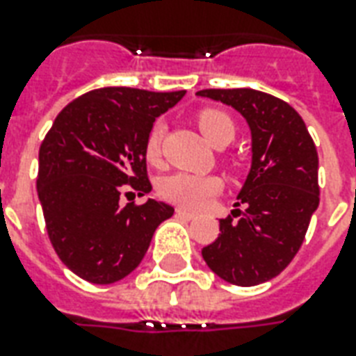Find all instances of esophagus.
Returning <instances> with one entry per match:
<instances>
[{
    "label": "esophagus",
    "mask_w": 356,
    "mask_h": 356,
    "mask_svg": "<svg viewBox=\"0 0 356 356\" xmlns=\"http://www.w3.org/2000/svg\"><path fill=\"white\" fill-rule=\"evenodd\" d=\"M179 218H183V220H194L195 218V212H190V211H184V209H177L175 211Z\"/></svg>",
    "instance_id": "34e87169"
}]
</instances>
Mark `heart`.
Listing matches in <instances>:
<instances>
[{
    "instance_id": "heart-1",
    "label": "heart",
    "mask_w": 356,
    "mask_h": 356,
    "mask_svg": "<svg viewBox=\"0 0 356 356\" xmlns=\"http://www.w3.org/2000/svg\"><path fill=\"white\" fill-rule=\"evenodd\" d=\"M197 127L207 138V142L216 145L222 140H233L234 123L227 114L216 108H205L197 114ZM164 134V125L155 123L145 138L144 153L149 162L161 159V142ZM222 190V181L218 177L192 175V173H172L159 183V194L166 201L186 209H203L211 203L214 195Z\"/></svg>"
}]
</instances>
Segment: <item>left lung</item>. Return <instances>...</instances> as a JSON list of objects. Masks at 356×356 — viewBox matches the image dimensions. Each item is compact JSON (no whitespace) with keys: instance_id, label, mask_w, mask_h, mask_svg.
<instances>
[{"instance_id":"1","label":"left lung","mask_w":356,"mask_h":356,"mask_svg":"<svg viewBox=\"0 0 356 356\" xmlns=\"http://www.w3.org/2000/svg\"><path fill=\"white\" fill-rule=\"evenodd\" d=\"M195 96L233 107L251 133V168L236 195L245 209L220 220L222 233L201 254L223 281L254 286L292 262L320 205L316 145L301 116L270 94L211 88Z\"/></svg>"}]
</instances>
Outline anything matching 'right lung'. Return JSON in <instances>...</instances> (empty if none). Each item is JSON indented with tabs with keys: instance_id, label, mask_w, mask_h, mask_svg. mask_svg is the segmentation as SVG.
Returning <instances> with one entry per match:
<instances>
[{
	"instance_id": "obj_1",
	"label": "right lung",
	"mask_w": 356,
	"mask_h": 356,
	"mask_svg": "<svg viewBox=\"0 0 356 356\" xmlns=\"http://www.w3.org/2000/svg\"><path fill=\"white\" fill-rule=\"evenodd\" d=\"M184 94L108 86L74 99L53 122L38 153L36 192L58 259L81 279L111 284L127 277L173 216L172 205L151 197L122 209L120 195L125 184L151 192L145 138Z\"/></svg>"
}]
</instances>
